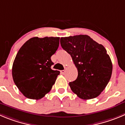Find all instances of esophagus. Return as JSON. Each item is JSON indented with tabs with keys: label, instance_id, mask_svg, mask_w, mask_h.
I'll use <instances>...</instances> for the list:
<instances>
[{
	"label": "esophagus",
	"instance_id": "esophagus-1",
	"mask_svg": "<svg viewBox=\"0 0 125 125\" xmlns=\"http://www.w3.org/2000/svg\"><path fill=\"white\" fill-rule=\"evenodd\" d=\"M65 72H66V70H61V71H60V72H61V73H62V74H65Z\"/></svg>",
	"mask_w": 125,
	"mask_h": 125
}]
</instances>
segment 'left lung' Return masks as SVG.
Masks as SVG:
<instances>
[{
	"mask_svg": "<svg viewBox=\"0 0 125 125\" xmlns=\"http://www.w3.org/2000/svg\"><path fill=\"white\" fill-rule=\"evenodd\" d=\"M61 46L71 55L78 77L70 82L72 91L82 99L97 97L111 78L112 63L107 51L87 35L61 38Z\"/></svg>",
	"mask_w": 125,
	"mask_h": 125,
	"instance_id": "obj_1",
	"label": "left lung"
}]
</instances>
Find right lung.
Wrapping results in <instances>:
<instances>
[{"label":"right lung","mask_w":125,"mask_h":125,"mask_svg":"<svg viewBox=\"0 0 125 125\" xmlns=\"http://www.w3.org/2000/svg\"><path fill=\"white\" fill-rule=\"evenodd\" d=\"M60 38L34 37L17 53L12 66L15 85L26 97L40 99L49 93L60 72L53 70L51 57L59 45Z\"/></svg>","instance_id":"add662e5"}]
</instances>
